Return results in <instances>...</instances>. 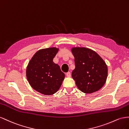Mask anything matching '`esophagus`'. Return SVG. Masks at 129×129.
<instances>
[{
	"label": "esophagus",
	"mask_w": 129,
	"mask_h": 129,
	"mask_svg": "<svg viewBox=\"0 0 129 129\" xmlns=\"http://www.w3.org/2000/svg\"><path fill=\"white\" fill-rule=\"evenodd\" d=\"M66 75H67V77H71V73L70 72H68L67 73V74H66Z\"/></svg>",
	"instance_id": "1"
}]
</instances>
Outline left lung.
<instances>
[{
	"label": "left lung",
	"mask_w": 129,
	"mask_h": 129,
	"mask_svg": "<svg viewBox=\"0 0 129 129\" xmlns=\"http://www.w3.org/2000/svg\"><path fill=\"white\" fill-rule=\"evenodd\" d=\"M75 69L72 77L77 86L84 93H91L103 86L108 76L104 61L93 50L85 47H74Z\"/></svg>",
	"instance_id": "1"
}]
</instances>
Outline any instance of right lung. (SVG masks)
<instances>
[{
	"label": "right lung",
	"instance_id": "obj_1",
	"mask_svg": "<svg viewBox=\"0 0 129 129\" xmlns=\"http://www.w3.org/2000/svg\"><path fill=\"white\" fill-rule=\"evenodd\" d=\"M58 51L55 47L40 50L27 66L26 77L28 83L33 89L43 94L56 93L65 78L59 66L53 61Z\"/></svg>",
	"mask_w": 129,
	"mask_h": 129
}]
</instances>
